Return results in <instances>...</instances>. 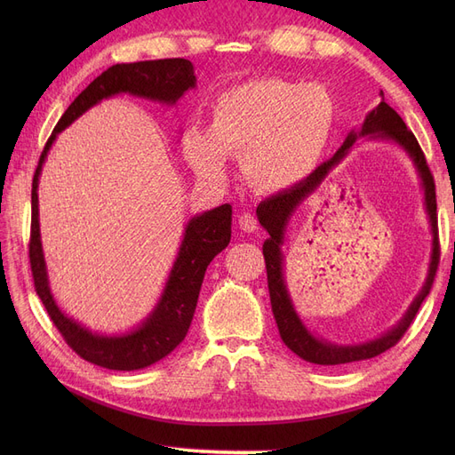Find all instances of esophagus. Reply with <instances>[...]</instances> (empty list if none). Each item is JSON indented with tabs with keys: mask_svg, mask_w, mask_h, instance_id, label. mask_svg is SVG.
<instances>
[{
	"mask_svg": "<svg viewBox=\"0 0 455 455\" xmlns=\"http://www.w3.org/2000/svg\"><path fill=\"white\" fill-rule=\"evenodd\" d=\"M239 228L244 231V233H254L258 229V220L256 216L244 212L239 216Z\"/></svg>",
	"mask_w": 455,
	"mask_h": 455,
	"instance_id": "esophagus-1",
	"label": "esophagus"
}]
</instances>
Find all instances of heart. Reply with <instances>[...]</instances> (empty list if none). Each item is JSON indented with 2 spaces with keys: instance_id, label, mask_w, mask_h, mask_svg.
<instances>
[{
  "instance_id": "1",
  "label": "heart",
  "mask_w": 455,
  "mask_h": 455,
  "mask_svg": "<svg viewBox=\"0 0 455 455\" xmlns=\"http://www.w3.org/2000/svg\"><path fill=\"white\" fill-rule=\"evenodd\" d=\"M336 117L334 94L319 84L252 79L218 96L209 129L186 131L182 151L204 180L224 182L226 157H235L243 159L254 188L283 191L316 169L332 140Z\"/></svg>"
}]
</instances>
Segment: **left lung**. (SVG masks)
<instances>
[{
  "instance_id": "obj_1",
  "label": "left lung",
  "mask_w": 455,
  "mask_h": 455,
  "mask_svg": "<svg viewBox=\"0 0 455 455\" xmlns=\"http://www.w3.org/2000/svg\"><path fill=\"white\" fill-rule=\"evenodd\" d=\"M364 135L369 140H385L396 143L407 151V155L415 163L424 189L426 212L432 226L434 249L426 283L403 315V319L379 339L355 344V347H338L337 344L315 337L299 319L291 304L290 293L285 288L283 257L280 246L283 243L287 222L297 210V206L320 187L327 174L347 156L352 144ZM256 214L261 228L269 233V237L264 241V258H266L267 286H269V298H271L275 323H277L279 334H281V339L284 341V346L292 353H296L299 359L313 364H323V366H338V364H349L356 361H366V359H371V356H378L383 351L391 349L395 343L404 336L408 326L411 324V321H414L421 301L431 291L436 267H438L440 246H438V224H436V194H435L433 174L429 171V164L425 161V156L416 140L414 132L408 131L403 117L398 116L387 102L381 100L374 109H371V112H368L363 125L359 129H353L336 154L328 161H324L321 167H316L306 180H301L291 189L279 191L277 196H271L266 201H261L258 204Z\"/></svg>"
}]
</instances>
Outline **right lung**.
<instances>
[{"label": "right lung", "instance_id": "right-lung-1", "mask_svg": "<svg viewBox=\"0 0 455 455\" xmlns=\"http://www.w3.org/2000/svg\"><path fill=\"white\" fill-rule=\"evenodd\" d=\"M197 87L194 64L186 59L144 60L116 64L96 77L68 106L64 116L41 151L32 182V233H30V266L36 292L44 301L54 326L64 336L81 359L108 370H140L161 361L184 341L197 307V298L204 279V271L212 258L222 252L231 239V204L216 206L212 211L196 214L184 228L180 251L164 283L161 298L146 319L125 334H96L68 316L54 299L49 286V273L41 246L39 231V174L51 146L57 136L84 116L87 109L116 94H131L139 99L174 106L186 91Z\"/></svg>", "mask_w": 455, "mask_h": 455}]
</instances>
